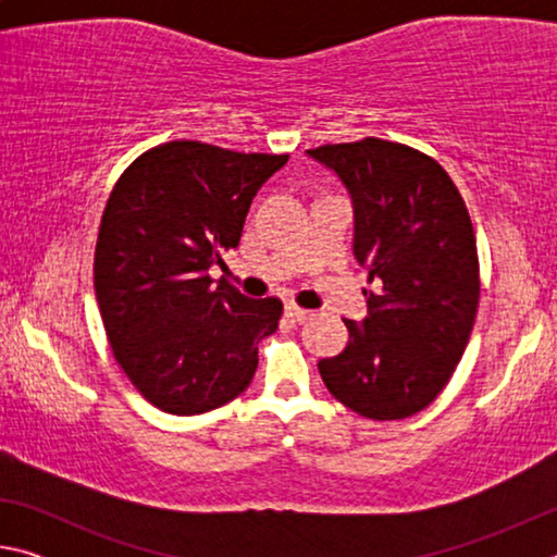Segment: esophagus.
I'll use <instances>...</instances> for the list:
<instances>
[{
    "label": "esophagus",
    "mask_w": 557,
    "mask_h": 557,
    "mask_svg": "<svg viewBox=\"0 0 557 557\" xmlns=\"http://www.w3.org/2000/svg\"><path fill=\"white\" fill-rule=\"evenodd\" d=\"M285 314L292 319V322H305V319L312 317V312H309V309H301L297 305H287L285 307Z\"/></svg>",
    "instance_id": "esophagus-1"
}]
</instances>
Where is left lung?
I'll list each match as a JSON object with an SVG mask.
<instances>
[{"mask_svg": "<svg viewBox=\"0 0 557 557\" xmlns=\"http://www.w3.org/2000/svg\"><path fill=\"white\" fill-rule=\"evenodd\" d=\"M354 199V250L369 270V317L344 319L348 344L319 373L338 403L403 420L437 398L479 309V252L467 203L437 159L363 137L307 149Z\"/></svg>", "mask_w": 557, "mask_h": 557, "instance_id": "8db88e82", "label": "left lung"}]
</instances>
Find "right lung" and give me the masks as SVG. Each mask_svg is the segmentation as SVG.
Masks as SVG:
<instances>
[{
    "label": "right lung",
    "mask_w": 557,
    "mask_h": 557,
    "mask_svg": "<svg viewBox=\"0 0 557 557\" xmlns=\"http://www.w3.org/2000/svg\"><path fill=\"white\" fill-rule=\"evenodd\" d=\"M289 154L196 139L147 149L100 219L96 297L112 356L137 393L172 414L221 408L248 388L282 301L250 299L209 268L238 245L252 196Z\"/></svg>",
    "instance_id": "right-lung-1"
}]
</instances>
